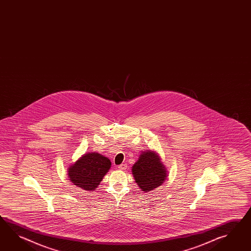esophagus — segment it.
Segmentation results:
<instances>
[{"label": "esophagus", "instance_id": "34e87169", "mask_svg": "<svg viewBox=\"0 0 251 251\" xmlns=\"http://www.w3.org/2000/svg\"><path fill=\"white\" fill-rule=\"evenodd\" d=\"M118 169H119L120 171H125V170L127 169V164H126V163H123V164L119 165Z\"/></svg>", "mask_w": 251, "mask_h": 251}]
</instances>
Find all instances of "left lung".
I'll return each instance as SVG.
<instances>
[{
  "label": "left lung",
  "instance_id": "1",
  "mask_svg": "<svg viewBox=\"0 0 251 251\" xmlns=\"http://www.w3.org/2000/svg\"><path fill=\"white\" fill-rule=\"evenodd\" d=\"M131 171L136 183L145 193L161 186L168 177L167 168L163 165L159 153L151 150L141 153Z\"/></svg>",
  "mask_w": 251,
  "mask_h": 251
}]
</instances>
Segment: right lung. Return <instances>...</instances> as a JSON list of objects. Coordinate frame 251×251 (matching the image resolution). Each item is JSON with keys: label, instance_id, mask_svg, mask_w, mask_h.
Segmentation results:
<instances>
[{"label": "right lung", "instance_id": "right-lung-1", "mask_svg": "<svg viewBox=\"0 0 251 251\" xmlns=\"http://www.w3.org/2000/svg\"><path fill=\"white\" fill-rule=\"evenodd\" d=\"M110 167L111 162L107 157L100 153L87 152L68 167V177L81 190L93 191L98 188Z\"/></svg>", "mask_w": 251, "mask_h": 251}]
</instances>
